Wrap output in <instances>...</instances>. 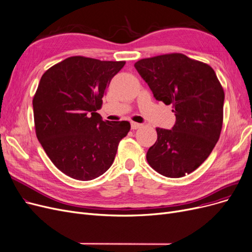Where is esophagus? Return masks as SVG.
Segmentation results:
<instances>
[{
	"instance_id": "esophagus-1",
	"label": "esophagus",
	"mask_w": 252,
	"mask_h": 252,
	"mask_svg": "<svg viewBox=\"0 0 252 252\" xmlns=\"http://www.w3.org/2000/svg\"><path fill=\"white\" fill-rule=\"evenodd\" d=\"M141 124H137V123H132L130 124V126H132V129H137V128H140L141 127Z\"/></svg>"
}]
</instances>
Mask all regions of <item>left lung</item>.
Here are the masks:
<instances>
[{
  "mask_svg": "<svg viewBox=\"0 0 252 252\" xmlns=\"http://www.w3.org/2000/svg\"><path fill=\"white\" fill-rule=\"evenodd\" d=\"M135 68L153 96L172 105L176 122L157 128L158 140L147 151L152 169L179 178L200 167L220 139L224 93L214 70L181 53L140 60Z\"/></svg>",
  "mask_w": 252,
  "mask_h": 252,
  "instance_id": "8db88e82",
  "label": "left lung"
}]
</instances>
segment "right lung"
<instances>
[{
  "mask_svg": "<svg viewBox=\"0 0 252 252\" xmlns=\"http://www.w3.org/2000/svg\"><path fill=\"white\" fill-rule=\"evenodd\" d=\"M125 63L71 57L41 77L32 99L36 135L53 165L71 178L103 175L128 133V122H104L95 112Z\"/></svg>",
  "mask_w": 252,
  "mask_h": 252,
  "instance_id": "add662e5",
  "label": "right lung"
}]
</instances>
